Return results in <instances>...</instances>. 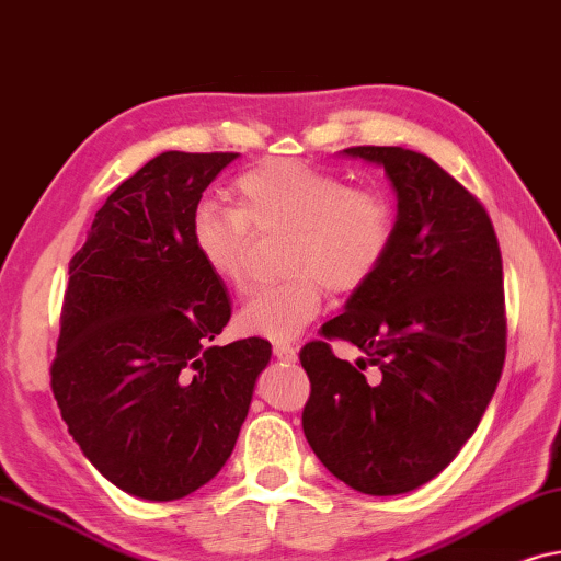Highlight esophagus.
Listing matches in <instances>:
<instances>
[{
	"mask_svg": "<svg viewBox=\"0 0 561 561\" xmlns=\"http://www.w3.org/2000/svg\"><path fill=\"white\" fill-rule=\"evenodd\" d=\"M274 356L279 358V362H295V358H297V348L289 346V343H276V346H274Z\"/></svg>",
	"mask_w": 561,
	"mask_h": 561,
	"instance_id": "obj_1",
	"label": "esophagus"
}]
</instances>
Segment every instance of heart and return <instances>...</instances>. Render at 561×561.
Returning <instances> with one entry per match:
<instances>
[{
    "mask_svg": "<svg viewBox=\"0 0 561 561\" xmlns=\"http://www.w3.org/2000/svg\"><path fill=\"white\" fill-rule=\"evenodd\" d=\"M251 229L293 230L285 256L293 279L253 293L236 318L241 333L282 343L320 316L325 287L348 295L367 285L385 264L394 220L379 192L300 161H268L238 176L236 207L199 205L192 215L199 261L236 293L253 279Z\"/></svg>",
    "mask_w": 561,
    "mask_h": 561,
    "instance_id": "b5f03b06",
    "label": "heart"
}]
</instances>
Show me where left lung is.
<instances>
[{
	"mask_svg": "<svg viewBox=\"0 0 561 561\" xmlns=\"http://www.w3.org/2000/svg\"><path fill=\"white\" fill-rule=\"evenodd\" d=\"M398 199L379 272L323 325L362 348L356 367L310 341L302 431L323 467L364 495H402L451 465L505 362L503 259L484 207L428 156L356 146ZM377 366L369 380L363 369Z\"/></svg>",
	"mask_w": 561,
	"mask_h": 561,
	"instance_id": "left-lung-1",
	"label": "left lung"
}]
</instances>
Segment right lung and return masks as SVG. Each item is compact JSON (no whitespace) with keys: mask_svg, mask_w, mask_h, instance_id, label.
Returning <instances> with one entry per match:
<instances>
[{"mask_svg":"<svg viewBox=\"0 0 561 561\" xmlns=\"http://www.w3.org/2000/svg\"><path fill=\"white\" fill-rule=\"evenodd\" d=\"M238 153L156 156L94 215L69 264L50 387L96 472L140 500L186 497L226 465L272 343L213 346L230 297L192 215Z\"/></svg>","mask_w":561,"mask_h":561,"instance_id":"add662e5","label":"right lung"}]
</instances>
